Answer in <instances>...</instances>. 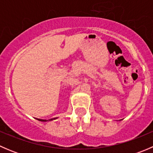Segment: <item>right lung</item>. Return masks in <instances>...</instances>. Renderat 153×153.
I'll list each match as a JSON object with an SVG mask.
<instances>
[{
    "instance_id": "obj_1",
    "label": "right lung",
    "mask_w": 153,
    "mask_h": 153,
    "mask_svg": "<svg viewBox=\"0 0 153 153\" xmlns=\"http://www.w3.org/2000/svg\"><path fill=\"white\" fill-rule=\"evenodd\" d=\"M55 118H51V119H49V121H52V120H53V119H55ZM37 119L38 120V121H47V120H44V119H38V118H37Z\"/></svg>"
}]
</instances>
